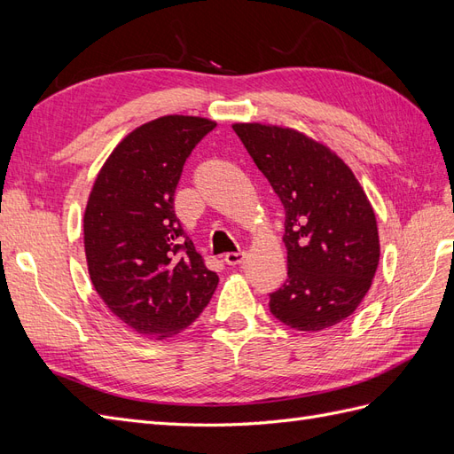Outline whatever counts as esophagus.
<instances>
[{"mask_svg": "<svg viewBox=\"0 0 454 454\" xmlns=\"http://www.w3.org/2000/svg\"><path fill=\"white\" fill-rule=\"evenodd\" d=\"M244 259H246V252H229L225 255V263L231 265V267H237V265L242 263Z\"/></svg>", "mask_w": 454, "mask_h": 454, "instance_id": "esophagus-1", "label": "esophagus"}]
</instances>
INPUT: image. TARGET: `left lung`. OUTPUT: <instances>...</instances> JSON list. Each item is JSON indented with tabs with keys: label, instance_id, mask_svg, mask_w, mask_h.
Instances as JSON below:
<instances>
[{
	"label": "left lung",
	"instance_id": "1",
	"mask_svg": "<svg viewBox=\"0 0 454 454\" xmlns=\"http://www.w3.org/2000/svg\"><path fill=\"white\" fill-rule=\"evenodd\" d=\"M284 212L287 278L269 307L297 332H322L358 309L377 272L375 212L360 182L327 145L294 129L235 122Z\"/></svg>",
	"mask_w": 454,
	"mask_h": 454
}]
</instances>
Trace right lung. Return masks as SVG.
<instances>
[{
  "mask_svg": "<svg viewBox=\"0 0 454 454\" xmlns=\"http://www.w3.org/2000/svg\"><path fill=\"white\" fill-rule=\"evenodd\" d=\"M214 127L189 115L145 122L112 151L89 195L83 232L94 290L147 339L184 332L219 282L174 214L184 164Z\"/></svg>",
  "mask_w": 454,
  "mask_h": 454,
  "instance_id": "obj_1",
  "label": "right lung"
}]
</instances>
